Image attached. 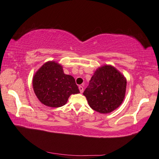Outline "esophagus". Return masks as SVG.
I'll list each match as a JSON object with an SVG mask.
<instances>
[{
	"label": "esophagus",
	"mask_w": 159,
	"mask_h": 159,
	"mask_svg": "<svg viewBox=\"0 0 159 159\" xmlns=\"http://www.w3.org/2000/svg\"><path fill=\"white\" fill-rule=\"evenodd\" d=\"M79 90H80V92L83 93V87L80 85V86H79Z\"/></svg>",
	"instance_id": "1"
}]
</instances>
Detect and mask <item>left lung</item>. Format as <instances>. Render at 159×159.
I'll return each mask as SVG.
<instances>
[{
  "instance_id": "1",
  "label": "left lung",
  "mask_w": 159,
  "mask_h": 159,
  "mask_svg": "<svg viewBox=\"0 0 159 159\" xmlns=\"http://www.w3.org/2000/svg\"><path fill=\"white\" fill-rule=\"evenodd\" d=\"M126 90L125 76L115 67L104 65L95 71L83 95L92 109L106 114L121 105Z\"/></svg>"
}]
</instances>
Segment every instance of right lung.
I'll use <instances>...</instances> for the list:
<instances>
[{"label":"right lung","mask_w":159,"mask_h":159,"mask_svg":"<svg viewBox=\"0 0 159 159\" xmlns=\"http://www.w3.org/2000/svg\"><path fill=\"white\" fill-rule=\"evenodd\" d=\"M33 87L40 102L54 108L65 105L72 94L80 93L74 77L64 74L62 66L55 61L46 62L37 71Z\"/></svg>","instance_id":"right-lung-1"}]
</instances>
